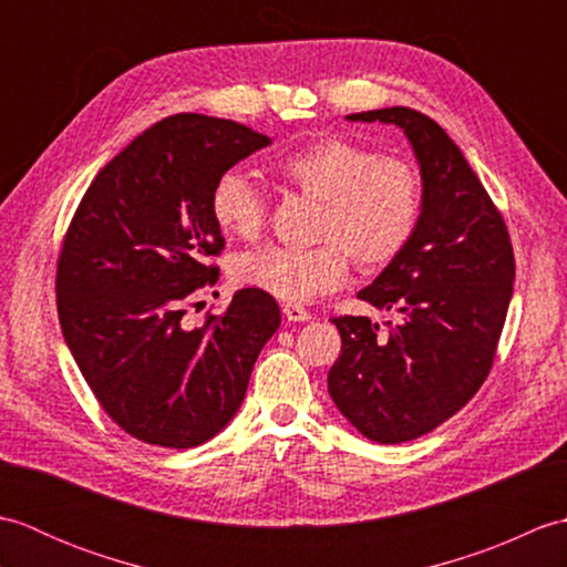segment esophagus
<instances>
[{"label":"esophagus","instance_id":"obj_1","mask_svg":"<svg viewBox=\"0 0 567 567\" xmlns=\"http://www.w3.org/2000/svg\"><path fill=\"white\" fill-rule=\"evenodd\" d=\"M282 315L287 321H309L311 311L302 305H282Z\"/></svg>","mask_w":567,"mask_h":567}]
</instances>
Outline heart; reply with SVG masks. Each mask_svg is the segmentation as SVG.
I'll return each instance as SVG.
<instances>
[{
	"mask_svg": "<svg viewBox=\"0 0 567 567\" xmlns=\"http://www.w3.org/2000/svg\"><path fill=\"white\" fill-rule=\"evenodd\" d=\"M272 175L319 202L315 238L321 244L246 250L234 258L231 277L290 305L339 290L348 277V256L363 270L388 268L414 238L424 209L412 163L343 136H323L282 155L272 163ZM209 212L226 236L256 238L268 199L246 173L226 171L212 187Z\"/></svg>",
	"mask_w": 567,
	"mask_h": 567,
	"instance_id": "obj_1",
	"label": "heart"
}]
</instances>
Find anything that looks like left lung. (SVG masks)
Listing matches in <instances>:
<instances>
[{"label":"left lung","mask_w":567,"mask_h":567,"mask_svg":"<svg viewBox=\"0 0 567 567\" xmlns=\"http://www.w3.org/2000/svg\"><path fill=\"white\" fill-rule=\"evenodd\" d=\"M346 118L404 131L424 209L402 256L358 292L402 319L388 321V336L368 317L331 319L343 346L329 394L365 439L404 443L451 419L489 375L514 292V250L495 202L433 118L409 106Z\"/></svg>","instance_id":"obj_1"}]
</instances>
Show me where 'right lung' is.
I'll return each instance as SVG.
<instances>
[{
  "label": "right lung",
  "instance_id": "obj_1",
  "mask_svg": "<svg viewBox=\"0 0 567 567\" xmlns=\"http://www.w3.org/2000/svg\"><path fill=\"white\" fill-rule=\"evenodd\" d=\"M270 138L244 124L175 114L106 163L84 192L58 256V319L102 409L131 436L192 449L238 412L280 307L238 290L221 317L185 323L219 280L209 212L219 175Z\"/></svg>",
  "mask_w": 567,
  "mask_h": 567
}]
</instances>
